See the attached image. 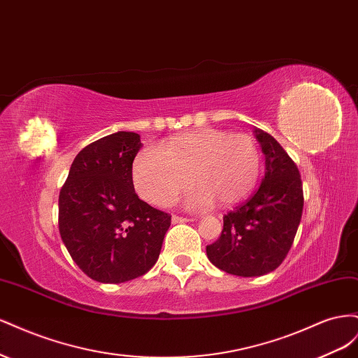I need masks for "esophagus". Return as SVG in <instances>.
<instances>
[{
	"label": "esophagus",
	"instance_id": "1",
	"mask_svg": "<svg viewBox=\"0 0 358 358\" xmlns=\"http://www.w3.org/2000/svg\"><path fill=\"white\" fill-rule=\"evenodd\" d=\"M188 221H191V220L183 218V216H178V215H173L171 216V222L173 224H180V222H188Z\"/></svg>",
	"mask_w": 358,
	"mask_h": 358
}]
</instances>
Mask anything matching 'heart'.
<instances>
[{
    "mask_svg": "<svg viewBox=\"0 0 358 358\" xmlns=\"http://www.w3.org/2000/svg\"><path fill=\"white\" fill-rule=\"evenodd\" d=\"M262 170V150L252 137L216 128L178 134L161 145L146 148L133 164L137 192L149 203L167 206L185 191L191 179V208L201 209L213 199L233 204L252 191Z\"/></svg>",
    "mask_w": 358,
    "mask_h": 358,
    "instance_id": "heart-1",
    "label": "heart"
}]
</instances>
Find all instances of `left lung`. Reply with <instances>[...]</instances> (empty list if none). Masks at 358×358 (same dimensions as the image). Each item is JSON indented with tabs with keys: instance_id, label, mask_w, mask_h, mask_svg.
Masks as SVG:
<instances>
[{
	"instance_id": "8db88e82",
	"label": "left lung",
	"mask_w": 358,
	"mask_h": 358,
	"mask_svg": "<svg viewBox=\"0 0 358 358\" xmlns=\"http://www.w3.org/2000/svg\"><path fill=\"white\" fill-rule=\"evenodd\" d=\"M266 155V173L254 196L224 215L218 241L206 246L210 263L251 278L273 272L294 242L303 212V185L296 162L276 140L255 129Z\"/></svg>"
}]
</instances>
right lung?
I'll use <instances>...</instances> for the list:
<instances>
[{
	"label": "right lung",
	"mask_w": 358,
	"mask_h": 358,
	"mask_svg": "<svg viewBox=\"0 0 358 358\" xmlns=\"http://www.w3.org/2000/svg\"><path fill=\"white\" fill-rule=\"evenodd\" d=\"M140 148V136L129 131L95 140L76 155L59 191L61 239L96 282L121 284L149 272L171 222L134 191Z\"/></svg>",
	"instance_id": "1"
}]
</instances>
